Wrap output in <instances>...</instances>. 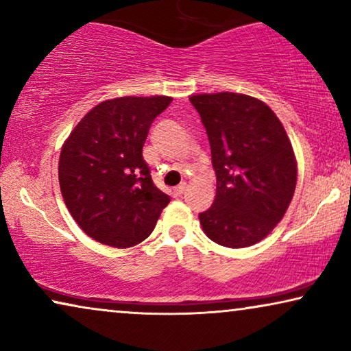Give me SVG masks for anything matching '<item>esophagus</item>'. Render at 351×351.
<instances>
[{"instance_id":"esophagus-1","label":"esophagus","mask_w":351,"mask_h":351,"mask_svg":"<svg viewBox=\"0 0 351 351\" xmlns=\"http://www.w3.org/2000/svg\"><path fill=\"white\" fill-rule=\"evenodd\" d=\"M186 191V184H180L179 186H176V190H174V195L176 196H182Z\"/></svg>"}]
</instances>
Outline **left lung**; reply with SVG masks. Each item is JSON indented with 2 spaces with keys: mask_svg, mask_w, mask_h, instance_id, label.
Instances as JSON below:
<instances>
[{
  "mask_svg": "<svg viewBox=\"0 0 351 351\" xmlns=\"http://www.w3.org/2000/svg\"><path fill=\"white\" fill-rule=\"evenodd\" d=\"M208 132L217 177L213 206L199 214L204 233L227 247H247L267 237L289 208L295 190L294 152L271 108L251 95H191Z\"/></svg>",
  "mask_w": 351,
  "mask_h": 351,
  "instance_id": "obj_1",
  "label": "left lung"
}]
</instances>
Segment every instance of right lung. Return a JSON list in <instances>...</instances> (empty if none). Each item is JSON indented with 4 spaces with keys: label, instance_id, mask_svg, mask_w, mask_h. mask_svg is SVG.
Returning a JSON list of instances; mask_svg holds the SVG:
<instances>
[{
    "label": "right lung",
    "instance_id": "right-lung-1",
    "mask_svg": "<svg viewBox=\"0 0 351 351\" xmlns=\"http://www.w3.org/2000/svg\"><path fill=\"white\" fill-rule=\"evenodd\" d=\"M172 97H119L95 105L66 138L59 184L71 217L112 247L142 243L171 198L153 184L142 148Z\"/></svg>",
    "mask_w": 351,
    "mask_h": 351
}]
</instances>
